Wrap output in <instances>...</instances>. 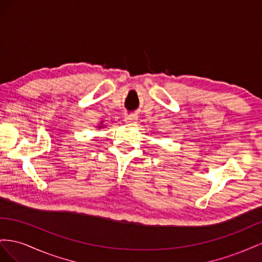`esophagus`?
Segmentation results:
<instances>
[{
    "label": "esophagus",
    "instance_id": "obj_1",
    "mask_svg": "<svg viewBox=\"0 0 262 262\" xmlns=\"http://www.w3.org/2000/svg\"><path fill=\"white\" fill-rule=\"evenodd\" d=\"M136 121H137V117L136 116L129 115V116H126L125 117V123H127V124H135Z\"/></svg>",
    "mask_w": 262,
    "mask_h": 262
}]
</instances>
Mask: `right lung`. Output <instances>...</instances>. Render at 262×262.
<instances>
[{
    "instance_id": "add662e5",
    "label": "right lung",
    "mask_w": 262,
    "mask_h": 262,
    "mask_svg": "<svg viewBox=\"0 0 262 262\" xmlns=\"http://www.w3.org/2000/svg\"><path fill=\"white\" fill-rule=\"evenodd\" d=\"M104 126H105V125H103V122H101V124L98 125V128H99V129H100V128H103Z\"/></svg>"
}]
</instances>
